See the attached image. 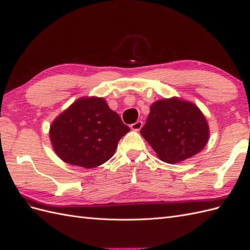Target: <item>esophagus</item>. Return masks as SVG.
<instances>
[{
  "instance_id": "34e87169",
  "label": "esophagus",
  "mask_w": 250,
  "mask_h": 250,
  "mask_svg": "<svg viewBox=\"0 0 250 250\" xmlns=\"http://www.w3.org/2000/svg\"><path fill=\"white\" fill-rule=\"evenodd\" d=\"M143 126V122L141 120H137L134 124L131 125V129L133 131H140Z\"/></svg>"
}]
</instances>
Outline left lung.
I'll use <instances>...</instances> for the list:
<instances>
[{
  "instance_id": "left-lung-1",
  "label": "left lung",
  "mask_w": 250,
  "mask_h": 250,
  "mask_svg": "<svg viewBox=\"0 0 250 250\" xmlns=\"http://www.w3.org/2000/svg\"><path fill=\"white\" fill-rule=\"evenodd\" d=\"M141 134L160 160L178 163L193 157L206 146L209 126L194 103L173 97L151 104Z\"/></svg>"
}]
</instances>
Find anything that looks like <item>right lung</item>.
I'll list each match as a JSON object with an SVG mask.
<instances>
[{"instance_id": "obj_1", "label": "right lung", "mask_w": 250, "mask_h": 250, "mask_svg": "<svg viewBox=\"0 0 250 250\" xmlns=\"http://www.w3.org/2000/svg\"><path fill=\"white\" fill-rule=\"evenodd\" d=\"M129 131L104 98L82 97L51 122L49 139L62 161L92 168L113 157L119 140Z\"/></svg>"}]
</instances>
